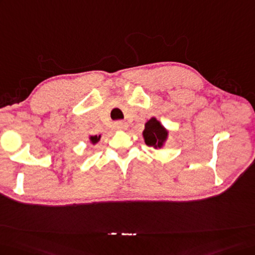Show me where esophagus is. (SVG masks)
<instances>
[{
    "label": "esophagus",
    "instance_id": "34e87169",
    "mask_svg": "<svg viewBox=\"0 0 255 255\" xmlns=\"http://www.w3.org/2000/svg\"><path fill=\"white\" fill-rule=\"evenodd\" d=\"M114 126H115V128L119 129V131H126V129L128 128V123L122 122V121L115 122Z\"/></svg>",
    "mask_w": 255,
    "mask_h": 255
}]
</instances>
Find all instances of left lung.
I'll return each mask as SVG.
<instances>
[{
  "instance_id": "8db88e82",
  "label": "left lung",
  "mask_w": 255,
  "mask_h": 255,
  "mask_svg": "<svg viewBox=\"0 0 255 255\" xmlns=\"http://www.w3.org/2000/svg\"><path fill=\"white\" fill-rule=\"evenodd\" d=\"M145 144L154 149L163 148L169 138V129H166L156 117H152L145 123V128L142 131Z\"/></svg>"
}]
</instances>
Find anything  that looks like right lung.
Segmentation results:
<instances>
[{
    "label": "right lung",
    "mask_w": 255,
    "mask_h": 255,
    "mask_svg": "<svg viewBox=\"0 0 255 255\" xmlns=\"http://www.w3.org/2000/svg\"><path fill=\"white\" fill-rule=\"evenodd\" d=\"M101 138L102 135H89V140L92 145H96Z\"/></svg>",
    "instance_id": "obj_1"
}]
</instances>
